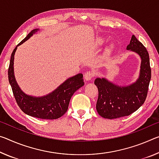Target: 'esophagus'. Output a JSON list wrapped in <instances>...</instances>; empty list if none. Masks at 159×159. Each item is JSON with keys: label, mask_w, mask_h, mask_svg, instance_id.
I'll return each instance as SVG.
<instances>
[{"label": "esophagus", "mask_w": 159, "mask_h": 159, "mask_svg": "<svg viewBox=\"0 0 159 159\" xmlns=\"http://www.w3.org/2000/svg\"><path fill=\"white\" fill-rule=\"evenodd\" d=\"M94 77V73L93 71H87L85 74H84V79L85 80H88V81H89V80H91Z\"/></svg>", "instance_id": "34e87169"}]
</instances>
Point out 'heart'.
Returning a JSON list of instances; mask_svg holds the SVG:
<instances>
[{
    "label": "heart",
    "instance_id": "b5f03b06",
    "mask_svg": "<svg viewBox=\"0 0 159 159\" xmlns=\"http://www.w3.org/2000/svg\"><path fill=\"white\" fill-rule=\"evenodd\" d=\"M105 41V39L104 38V37H98V38L95 39V44L97 45V46H101V45H102L103 44H104ZM112 47H113V45L112 44L110 45L109 47L107 48V50H110Z\"/></svg>",
    "mask_w": 159,
    "mask_h": 159
}]
</instances>
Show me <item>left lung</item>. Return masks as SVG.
Returning a JSON list of instances; mask_svg holds the SVG:
<instances>
[{"instance_id": "left-lung-1", "label": "left lung", "mask_w": 159, "mask_h": 159, "mask_svg": "<svg viewBox=\"0 0 159 159\" xmlns=\"http://www.w3.org/2000/svg\"><path fill=\"white\" fill-rule=\"evenodd\" d=\"M127 49L141 58L139 75L128 85H118L105 78H97L94 84L98 89L96 110L101 117L115 119L128 116L137 110L144 102L152 76L149 55L145 47L132 35Z\"/></svg>"}]
</instances>
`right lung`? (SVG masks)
<instances>
[{"mask_svg": "<svg viewBox=\"0 0 159 159\" xmlns=\"http://www.w3.org/2000/svg\"><path fill=\"white\" fill-rule=\"evenodd\" d=\"M39 30V29L32 30L14 49L10 60L8 80L16 102L22 112L40 119L55 120L61 117L66 112L72 95L84 85V81L83 74H79L69 78L54 90L44 96H32L22 91L15 77L14 56L17 47L23 44Z\"/></svg>", "mask_w": 159, "mask_h": 159, "instance_id": "add662e5", "label": "right lung"}]
</instances>
